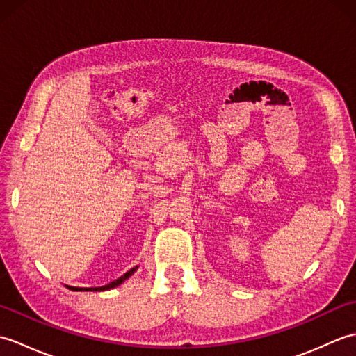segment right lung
Here are the masks:
<instances>
[{"label":"right lung","mask_w":356,"mask_h":356,"mask_svg":"<svg viewBox=\"0 0 356 356\" xmlns=\"http://www.w3.org/2000/svg\"><path fill=\"white\" fill-rule=\"evenodd\" d=\"M138 268L139 266H134L133 269H130L128 272H125V274L122 275V277H119L118 280H115V282H111V283H108V284H105V286H99V287H76V286H67L65 284V287L67 289H70V291H76V292H79V291H96V292H101V291H110V289H113V287H116V286H119V284H122L125 280H128L130 278L136 270H138Z\"/></svg>","instance_id":"add662e5"}]
</instances>
